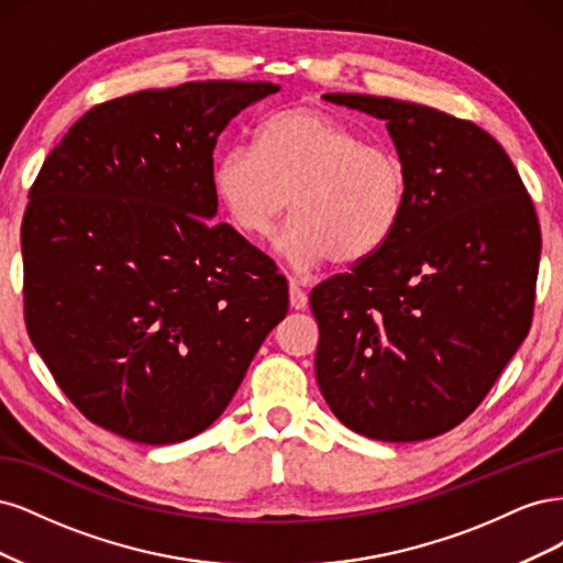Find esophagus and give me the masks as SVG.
I'll return each mask as SVG.
<instances>
[{"instance_id":"esophagus-1","label":"esophagus","mask_w":563,"mask_h":563,"mask_svg":"<svg viewBox=\"0 0 563 563\" xmlns=\"http://www.w3.org/2000/svg\"><path fill=\"white\" fill-rule=\"evenodd\" d=\"M288 298H291L294 310L308 308V294H305V288L296 279H291V284H288Z\"/></svg>"}]
</instances>
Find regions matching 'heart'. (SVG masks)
<instances>
[{
    "label": "heart",
    "instance_id": "b5f03b06",
    "mask_svg": "<svg viewBox=\"0 0 563 563\" xmlns=\"http://www.w3.org/2000/svg\"><path fill=\"white\" fill-rule=\"evenodd\" d=\"M211 185L232 223L249 236H267L296 213L277 240L296 269L360 263L397 232L408 195L401 157L368 145L338 117L310 108L269 114L255 131V147L234 145L213 162Z\"/></svg>",
    "mask_w": 563,
    "mask_h": 563
}]
</instances>
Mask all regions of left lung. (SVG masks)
<instances>
[{"instance_id":"obj_1","label":"left lung","mask_w":563,"mask_h":563,"mask_svg":"<svg viewBox=\"0 0 563 563\" xmlns=\"http://www.w3.org/2000/svg\"><path fill=\"white\" fill-rule=\"evenodd\" d=\"M321 98L385 119L408 195L380 251L312 288L319 389L356 434L439 437L482 404L531 329L533 201L503 145L465 119L380 96Z\"/></svg>"}]
</instances>
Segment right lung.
I'll return each instance as SVG.
<instances>
[{
    "mask_svg": "<svg viewBox=\"0 0 563 563\" xmlns=\"http://www.w3.org/2000/svg\"><path fill=\"white\" fill-rule=\"evenodd\" d=\"M269 81H187L91 108L51 150L21 228L25 321L91 422L176 444L225 411L288 284L213 223V147Z\"/></svg>",
    "mask_w": 563,
    "mask_h": 563,
    "instance_id": "right-lung-1",
    "label": "right lung"
}]
</instances>
